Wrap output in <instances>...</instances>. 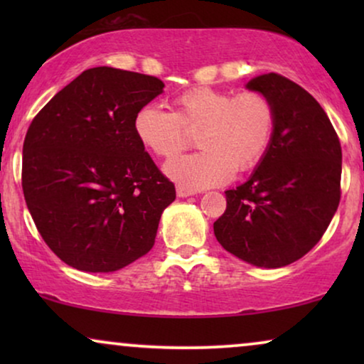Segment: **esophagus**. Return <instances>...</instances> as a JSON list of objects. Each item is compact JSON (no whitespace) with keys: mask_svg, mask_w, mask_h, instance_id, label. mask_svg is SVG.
Instances as JSON below:
<instances>
[{"mask_svg":"<svg viewBox=\"0 0 364 364\" xmlns=\"http://www.w3.org/2000/svg\"><path fill=\"white\" fill-rule=\"evenodd\" d=\"M177 197H191V196H196V191L193 188H188V187H183V186H177Z\"/></svg>","mask_w":364,"mask_h":364,"instance_id":"1","label":"esophagus"}]
</instances>
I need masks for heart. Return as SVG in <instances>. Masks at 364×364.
Masks as SVG:
<instances>
[{"instance_id":"1","label":"heart","mask_w":364,"mask_h":364,"mask_svg":"<svg viewBox=\"0 0 364 364\" xmlns=\"http://www.w3.org/2000/svg\"><path fill=\"white\" fill-rule=\"evenodd\" d=\"M277 127L275 104L260 91L230 92L193 87L173 99V112L154 106L139 109L134 131L147 151L172 159L197 134L200 152L173 159L166 173L192 188L218 186L235 171L255 168L270 147Z\"/></svg>"}]
</instances>
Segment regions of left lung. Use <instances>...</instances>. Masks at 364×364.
Segmentation results:
<instances>
[{
    "mask_svg": "<svg viewBox=\"0 0 364 364\" xmlns=\"http://www.w3.org/2000/svg\"><path fill=\"white\" fill-rule=\"evenodd\" d=\"M247 89L275 104V134L252 177L225 192L227 208L213 233L240 260L280 268L306 255L335 215L341 144L323 107L296 82L268 73Z\"/></svg>",
    "mask_w": 364,
    "mask_h": 364,
    "instance_id": "8db88e82",
    "label": "left lung"
}]
</instances>
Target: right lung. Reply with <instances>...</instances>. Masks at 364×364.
Returning <instances> with one entry per match:
<instances>
[{"mask_svg": "<svg viewBox=\"0 0 364 364\" xmlns=\"http://www.w3.org/2000/svg\"><path fill=\"white\" fill-rule=\"evenodd\" d=\"M161 79L92 68L33 119L23 144L24 200L46 245L69 267L116 272L156 242L176 187L134 131Z\"/></svg>", "mask_w": 364, "mask_h": 364, "instance_id": "right-lung-1", "label": "right lung"}]
</instances>
